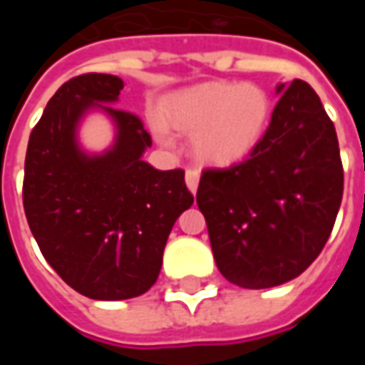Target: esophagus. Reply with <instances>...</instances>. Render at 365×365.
<instances>
[{
  "instance_id": "esophagus-1",
  "label": "esophagus",
  "mask_w": 365,
  "mask_h": 365,
  "mask_svg": "<svg viewBox=\"0 0 365 365\" xmlns=\"http://www.w3.org/2000/svg\"><path fill=\"white\" fill-rule=\"evenodd\" d=\"M185 185H187V190L195 195L197 193L199 187V172L195 168H187V172H185Z\"/></svg>"
}]
</instances>
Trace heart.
I'll list each match as a JSON object with an SVG mask.
<instances>
[{
	"label": "heart",
	"instance_id": "heart-1",
	"mask_svg": "<svg viewBox=\"0 0 365 365\" xmlns=\"http://www.w3.org/2000/svg\"><path fill=\"white\" fill-rule=\"evenodd\" d=\"M272 103L256 83L207 82L175 96L166 120L193 135V154L201 164L227 168L246 158L268 127ZM158 136H166L158 128Z\"/></svg>",
	"mask_w": 365,
	"mask_h": 365
}]
</instances>
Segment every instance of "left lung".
<instances>
[{"label":"left lung","instance_id":"left-lung-1","mask_svg":"<svg viewBox=\"0 0 365 365\" xmlns=\"http://www.w3.org/2000/svg\"><path fill=\"white\" fill-rule=\"evenodd\" d=\"M275 91L269 127L248 158L207 168L197 187L217 268L246 289L303 274L327 245L344 191L336 130L319 96L303 80Z\"/></svg>","mask_w":365,"mask_h":365}]
</instances>
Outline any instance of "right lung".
Returning a JSON list of instances; mask_svg holds the SVG:
<instances>
[{
  "mask_svg": "<svg viewBox=\"0 0 365 365\" xmlns=\"http://www.w3.org/2000/svg\"><path fill=\"white\" fill-rule=\"evenodd\" d=\"M123 80L82 74L62 83L29 136L23 207L41 252L64 282L90 299L138 297L156 283L175 219L193 205L185 172L156 170L143 154L150 135L135 113L115 109ZM90 108L118 125L103 155L75 138Z\"/></svg>",
  "mask_w": 365,
  "mask_h": 365,
  "instance_id": "right-lung-1",
  "label": "right lung"
}]
</instances>
